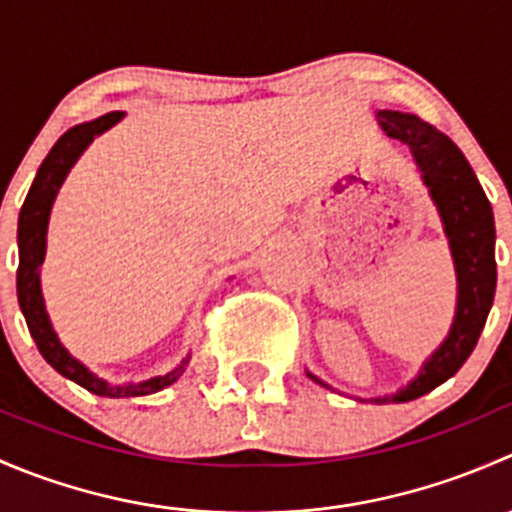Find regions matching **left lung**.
<instances>
[{"label": "left lung", "mask_w": 512, "mask_h": 512, "mask_svg": "<svg viewBox=\"0 0 512 512\" xmlns=\"http://www.w3.org/2000/svg\"><path fill=\"white\" fill-rule=\"evenodd\" d=\"M376 118L386 136L406 143L414 153L423 183L431 190V198L451 240L458 275V307L451 334L423 364L418 379L411 381L404 391L374 399L376 404H389V401H414L441 386L466 364L476 349L495 294V223L493 208L480 188L476 173L461 148L446 133L421 121L414 113L379 111Z\"/></svg>", "instance_id": "left-lung-1"}]
</instances>
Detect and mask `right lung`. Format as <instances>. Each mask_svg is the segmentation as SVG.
<instances>
[{
    "label": "right lung",
    "instance_id": "right-lung-1",
    "mask_svg": "<svg viewBox=\"0 0 512 512\" xmlns=\"http://www.w3.org/2000/svg\"><path fill=\"white\" fill-rule=\"evenodd\" d=\"M121 118H123V111H111L106 113V116L96 118V121L69 128V131L54 143V148H51L49 156L44 158V163L39 165V173H36L32 188H29L27 200H24L22 205V213H19L17 294H19V307H22L24 319H27L29 334L34 337L41 356H44V359L49 361L61 376L76 381V384L84 386V389L91 391V394L106 396V399H131V396L156 394V391L170 386L180 374H183L185 364H188L190 359L188 356L178 369H173L165 376H156V379L141 381V384L111 386L103 379H98V376L91 374L84 364H79L74 356L61 347L54 329H51L49 317H46L44 299H41V287H39V265L41 260H44V250H46V223H49L51 203H54L66 173H69L71 165L76 163V158L84 153V148L94 141V136L108 131V128H111L113 123L121 121Z\"/></svg>",
    "mask_w": 512,
    "mask_h": 512
}]
</instances>
